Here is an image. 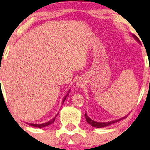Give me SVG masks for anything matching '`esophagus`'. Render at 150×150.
Returning <instances> with one entry per match:
<instances>
[{"label": "esophagus", "mask_w": 150, "mask_h": 150, "mask_svg": "<svg viewBox=\"0 0 150 150\" xmlns=\"http://www.w3.org/2000/svg\"><path fill=\"white\" fill-rule=\"evenodd\" d=\"M84 83H85V82H84V80H82V79H79V80H77L76 85L78 88H80V87H82V86L84 85Z\"/></svg>", "instance_id": "34e87169"}]
</instances>
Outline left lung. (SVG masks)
Masks as SVG:
<instances>
[{
  "instance_id": "1",
  "label": "left lung",
  "mask_w": 150,
  "mask_h": 150,
  "mask_svg": "<svg viewBox=\"0 0 150 150\" xmlns=\"http://www.w3.org/2000/svg\"><path fill=\"white\" fill-rule=\"evenodd\" d=\"M132 37H133L134 39H135V40H137L139 43H140V41H139V39L137 37H136L135 34H132ZM127 116H128V115H126V116H125L124 117H123V118H119V119H118V120H111V121L103 122V123H101V122H97V121H95V120H93L92 119H91V118H89V117L87 115V113H85V117L86 120H87V123H88L89 125H91L93 127H95V128H104V127L108 126V125H110L113 124V123H117V122L120 121V120L124 119V118H126Z\"/></svg>"
}]
</instances>
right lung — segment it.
Masks as SVG:
<instances>
[{"instance_id": "right-lung-1", "label": "right lung", "mask_w": 150, "mask_h": 150, "mask_svg": "<svg viewBox=\"0 0 150 150\" xmlns=\"http://www.w3.org/2000/svg\"><path fill=\"white\" fill-rule=\"evenodd\" d=\"M70 91V90L68 91V94H67L65 96L64 99H63V103H62V104H63V103H64V101H65V99H66L67 96H68V94H69ZM57 115H58V113H57V114L56 115V116H55L54 118H53L52 119H51V120H49V121H48V122H46V123H42V124H34V123H27V124H29L30 125H32V126H34V127H37V128H44V127L48 126V125H49L52 124V123H53V122L55 121V119H56V116H57Z\"/></svg>"}]
</instances>
